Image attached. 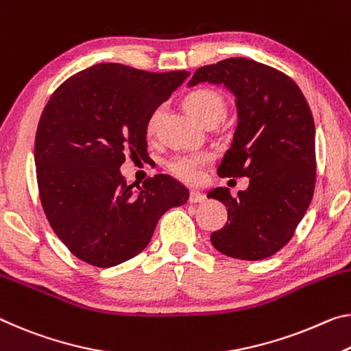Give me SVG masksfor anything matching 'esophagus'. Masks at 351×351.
Masks as SVG:
<instances>
[{"label":"esophagus","instance_id":"34e87169","mask_svg":"<svg viewBox=\"0 0 351 351\" xmlns=\"http://www.w3.org/2000/svg\"><path fill=\"white\" fill-rule=\"evenodd\" d=\"M204 199H206L204 193L198 191H191V195H189V202L191 203H203Z\"/></svg>","mask_w":351,"mask_h":351}]
</instances>
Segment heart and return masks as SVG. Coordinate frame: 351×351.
I'll return each mask as SVG.
<instances>
[{
	"instance_id": "b5f03b06",
	"label": "heart",
	"mask_w": 351,
	"mask_h": 351,
	"mask_svg": "<svg viewBox=\"0 0 351 351\" xmlns=\"http://www.w3.org/2000/svg\"><path fill=\"white\" fill-rule=\"evenodd\" d=\"M186 108L193 119L199 123L220 121L226 112L225 98L213 88H195L186 97ZM160 109L153 110L147 120V134L153 136L158 126ZM213 156L209 153H181L169 160V170L176 178L186 182H198L202 180L203 171L210 164Z\"/></svg>"
}]
</instances>
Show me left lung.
Instances as JSON below:
<instances>
[{
	"label": "left lung",
	"mask_w": 351,
	"mask_h": 351,
	"mask_svg": "<svg viewBox=\"0 0 351 351\" xmlns=\"http://www.w3.org/2000/svg\"><path fill=\"white\" fill-rule=\"evenodd\" d=\"M223 84L234 93L237 126L217 169L220 178L248 176L247 191L208 193L228 208L210 234L230 258L259 261L286 245L308 210L315 187V126L303 92L274 66L247 58L204 65L187 86Z\"/></svg>",
	"instance_id": "1"
}]
</instances>
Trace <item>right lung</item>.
Wrapping results in <instances>:
<instances>
[{
	"instance_id": "1",
	"label": "right lung",
	"mask_w": 351,
	"mask_h": 351,
	"mask_svg": "<svg viewBox=\"0 0 351 351\" xmlns=\"http://www.w3.org/2000/svg\"><path fill=\"white\" fill-rule=\"evenodd\" d=\"M184 70L152 73L123 64H97L56 88L36 132L42 208L77 259L114 267L152 241L165 210L187 202L170 175L125 181V154H147V120L186 77Z\"/></svg>"
}]
</instances>
